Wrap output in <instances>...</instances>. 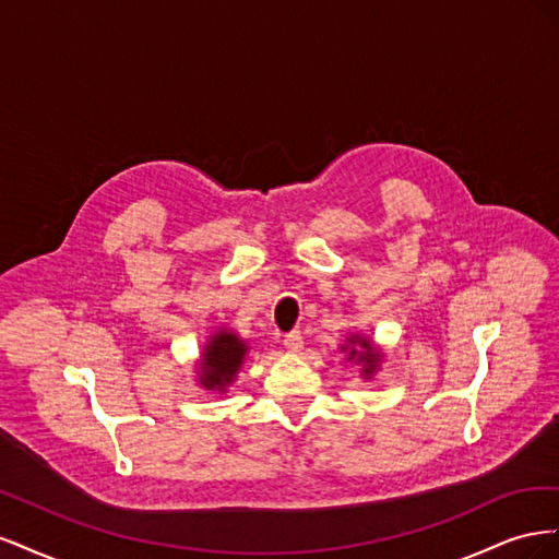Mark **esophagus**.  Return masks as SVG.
<instances>
[{"instance_id":"34e87169","label":"esophagus","mask_w":559,"mask_h":559,"mask_svg":"<svg viewBox=\"0 0 559 559\" xmlns=\"http://www.w3.org/2000/svg\"><path fill=\"white\" fill-rule=\"evenodd\" d=\"M284 347L292 349V352H298V349L302 347V333H300L298 329L286 333V335H284Z\"/></svg>"}]
</instances>
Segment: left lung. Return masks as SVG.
Listing matches in <instances>:
<instances>
[{"label": "left lung", "mask_w": 559, "mask_h": 559, "mask_svg": "<svg viewBox=\"0 0 559 559\" xmlns=\"http://www.w3.org/2000/svg\"><path fill=\"white\" fill-rule=\"evenodd\" d=\"M349 343H352V345H354V343H359V345L364 347V352L359 354V361H364L366 376L373 373L376 366H378V359H380V354H376V352H373V345H370L368 341H359V337H352ZM354 357H357V349H352V352H349V359H354Z\"/></svg>", "instance_id": "8db88e82"}]
</instances>
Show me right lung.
<instances>
[{
  "mask_svg": "<svg viewBox=\"0 0 559 559\" xmlns=\"http://www.w3.org/2000/svg\"><path fill=\"white\" fill-rule=\"evenodd\" d=\"M207 352L202 354V378L200 382L207 389H224L228 382H233L235 373L247 354V345L235 333L222 331L212 337V343L205 347Z\"/></svg>",
  "mask_w": 559,
  "mask_h": 559,
  "instance_id": "right-lung-1",
  "label": "right lung"
}]
</instances>
